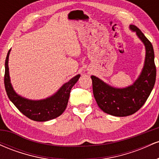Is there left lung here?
Masks as SVG:
<instances>
[{
	"label": "left lung",
	"instance_id": "1",
	"mask_svg": "<svg viewBox=\"0 0 159 159\" xmlns=\"http://www.w3.org/2000/svg\"><path fill=\"white\" fill-rule=\"evenodd\" d=\"M146 47L145 64L139 78L130 87L116 89L95 76H91L93 92L98 107L104 112L116 116H126L137 112L144 105L156 83V67L152 43L139 28L131 25Z\"/></svg>",
	"mask_w": 159,
	"mask_h": 159
}]
</instances>
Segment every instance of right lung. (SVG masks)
Instances as JSON below:
<instances>
[{"mask_svg":"<svg viewBox=\"0 0 159 159\" xmlns=\"http://www.w3.org/2000/svg\"><path fill=\"white\" fill-rule=\"evenodd\" d=\"M10 50L5 61L4 86L7 94L10 101L15 105L20 112L29 119L37 122H44L54 119L64 112L68 104L69 95L72 87L79 79L80 75L66 83L59 91L52 97L39 101H32L18 96L12 89L9 76L8 58Z\"/></svg>","mask_w":159,"mask_h":159,"instance_id":"add662e5","label":"right lung"}]
</instances>
